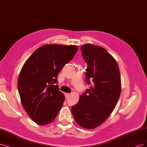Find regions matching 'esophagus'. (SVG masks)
Here are the masks:
<instances>
[{
	"instance_id": "esophagus-1",
	"label": "esophagus",
	"mask_w": 147,
	"mask_h": 147,
	"mask_svg": "<svg viewBox=\"0 0 147 147\" xmlns=\"http://www.w3.org/2000/svg\"><path fill=\"white\" fill-rule=\"evenodd\" d=\"M64 95H65V97L67 98H68V97L70 96V93H66L65 94H64Z\"/></svg>"
}]
</instances>
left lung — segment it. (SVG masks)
Instances as JSON below:
<instances>
[{"label":"left lung","instance_id":"8db88e82","mask_svg":"<svg viewBox=\"0 0 147 147\" xmlns=\"http://www.w3.org/2000/svg\"><path fill=\"white\" fill-rule=\"evenodd\" d=\"M81 49L87 64L86 81L90 88L71 110L78 124L93 129L101 125L116 107L121 92V75L118 63L105 49L85 44Z\"/></svg>","mask_w":147,"mask_h":147}]
</instances>
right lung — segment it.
Returning a JSON list of instances; mask_svg holds the SVG:
<instances>
[{
    "label": "right lung",
    "mask_w": 147,
    "mask_h": 147,
    "mask_svg": "<svg viewBox=\"0 0 147 147\" xmlns=\"http://www.w3.org/2000/svg\"><path fill=\"white\" fill-rule=\"evenodd\" d=\"M76 45H45L26 61L17 87L23 108L40 125L53 121L63 106L64 95L58 90V75L78 51Z\"/></svg>",
    "instance_id": "1"
}]
</instances>
